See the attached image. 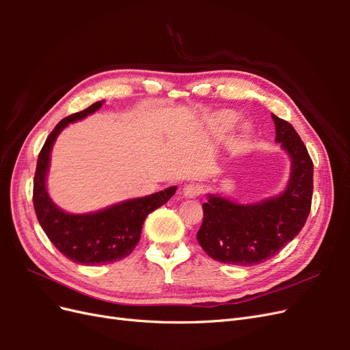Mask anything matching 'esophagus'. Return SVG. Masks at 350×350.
<instances>
[{"instance_id": "1", "label": "esophagus", "mask_w": 350, "mask_h": 350, "mask_svg": "<svg viewBox=\"0 0 350 350\" xmlns=\"http://www.w3.org/2000/svg\"><path fill=\"white\" fill-rule=\"evenodd\" d=\"M201 191H203V188H201V185L197 184V183H188V184H185L184 188H183L184 196L188 197V198H196V197H198V196L201 194Z\"/></svg>"}]
</instances>
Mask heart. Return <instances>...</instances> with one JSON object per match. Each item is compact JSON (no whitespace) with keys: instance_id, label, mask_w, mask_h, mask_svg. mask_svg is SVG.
Returning <instances> with one entry per match:
<instances>
[{"instance_id":"heart-1","label":"heart","mask_w":350,"mask_h":350,"mask_svg":"<svg viewBox=\"0 0 350 350\" xmlns=\"http://www.w3.org/2000/svg\"><path fill=\"white\" fill-rule=\"evenodd\" d=\"M235 121H237V115L234 112H228L226 111V112H221L217 116V124H219L220 129H224V130L230 129V126L235 124Z\"/></svg>"}]
</instances>
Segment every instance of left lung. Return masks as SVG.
Here are the masks:
<instances>
[{
  "label": "left lung",
  "instance_id": "left-lung-1",
  "mask_svg": "<svg viewBox=\"0 0 350 350\" xmlns=\"http://www.w3.org/2000/svg\"><path fill=\"white\" fill-rule=\"evenodd\" d=\"M276 142L292 161L284 191L256 204H238L208 194L197 241L207 256L220 262L254 266L271 258L304 228L311 210L314 165L293 126L271 113Z\"/></svg>",
  "mask_w": 350,
  "mask_h": 350
}]
</instances>
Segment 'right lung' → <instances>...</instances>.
Masks as SVG:
<instances>
[{
	"instance_id": "1",
	"label": "right lung",
	"mask_w": 350,
	"mask_h": 350,
	"mask_svg": "<svg viewBox=\"0 0 350 350\" xmlns=\"http://www.w3.org/2000/svg\"><path fill=\"white\" fill-rule=\"evenodd\" d=\"M102 103L103 100L94 102L89 108L57 124L38 156L33 179V206L39 225L62 256L84 266L115 262L130 256L140 241L146 217L167 203L176 191V187H169L152 196L126 200L88 215H70L52 203L46 193V172L52 146L70 122L96 112Z\"/></svg>"
}]
</instances>
